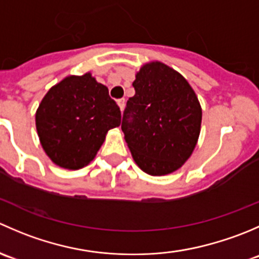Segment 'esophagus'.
I'll return each instance as SVG.
<instances>
[{"label":"esophagus","mask_w":259,"mask_h":259,"mask_svg":"<svg viewBox=\"0 0 259 259\" xmlns=\"http://www.w3.org/2000/svg\"><path fill=\"white\" fill-rule=\"evenodd\" d=\"M117 105H119V108H120V110H124V108H125V99H119V100H117Z\"/></svg>","instance_id":"esophagus-1"}]
</instances>
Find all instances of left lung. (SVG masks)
I'll return each mask as SVG.
<instances>
[{"instance_id": "obj_1", "label": "left lung", "mask_w": 259, "mask_h": 259, "mask_svg": "<svg viewBox=\"0 0 259 259\" xmlns=\"http://www.w3.org/2000/svg\"><path fill=\"white\" fill-rule=\"evenodd\" d=\"M121 130L137 165L154 177L182 168L198 143L202 106L183 75L160 61L144 64L133 82Z\"/></svg>"}]
</instances>
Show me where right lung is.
Here are the masks:
<instances>
[{
	"label": "right lung",
	"instance_id": "add662e5",
	"mask_svg": "<svg viewBox=\"0 0 259 259\" xmlns=\"http://www.w3.org/2000/svg\"><path fill=\"white\" fill-rule=\"evenodd\" d=\"M119 106L90 72L70 75L48 91L36 110L41 146L56 165L83 168L98 154L110 129L119 126Z\"/></svg>",
	"mask_w": 259,
	"mask_h": 259
}]
</instances>
